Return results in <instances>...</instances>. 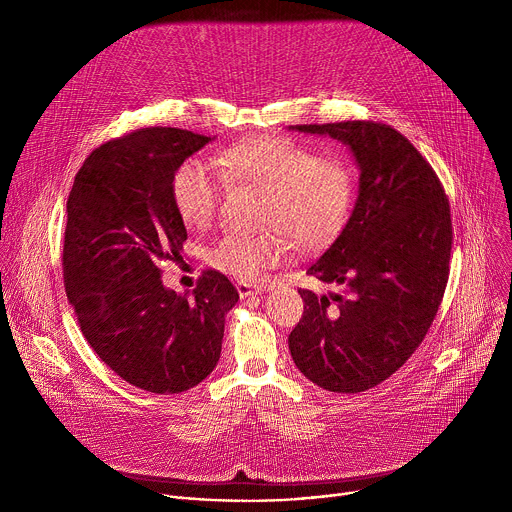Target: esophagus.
I'll use <instances>...</instances> for the list:
<instances>
[{
    "label": "esophagus",
    "instance_id": "34e87169",
    "mask_svg": "<svg viewBox=\"0 0 512 512\" xmlns=\"http://www.w3.org/2000/svg\"><path fill=\"white\" fill-rule=\"evenodd\" d=\"M237 291H239V296L245 300V298L263 294L265 289H263V287H255V285H251V283H237Z\"/></svg>",
    "mask_w": 512,
    "mask_h": 512
}]
</instances>
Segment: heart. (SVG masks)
Masks as SVG:
<instances>
[{"instance_id": "1", "label": "heart", "mask_w": 512, "mask_h": 512, "mask_svg": "<svg viewBox=\"0 0 512 512\" xmlns=\"http://www.w3.org/2000/svg\"><path fill=\"white\" fill-rule=\"evenodd\" d=\"M212 162L225 182L265 190V227L281 230L300 249L326 245L346 223L354 174L342 158L318 156L283 137H257L218 152ZM170 188L186 227L206 229L214 221L223 184L206 166L196 160L184 162L174 172ZM280 234L229 233L212 247L210 261L239 281L255 283L265 269L283 259L287 243Z\"/></svg>"}]
</instances>
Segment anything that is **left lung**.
<instances>
[{
	"mask_svg": "<svg viewBox=\"0 0 512 512\" xmlns=\"http://www.w3.org/2000/svg\"><path fill=\"white\" fill-rule=\"evenodd\" d=\"M350 150L358 196L334 243L306 269L334 287L306 302L287 342L296 367L332 393L389 379L425 338L442 304L452 253L446 192L411 141L389 125H291Z\"/></svg>",
	"mask_w": 512,
	"mask_h": 512,
	"instance_id": "1",
	"label": "left lung"
}]
</instances>
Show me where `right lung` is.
<instances>
[{
  "label": "right lung",
  "mask_w": 512,
  "mask_h": 512,
  "mask_svg": "<svg viewBox=\"0 0 512 512\" xmlns=\"http://www.w3.org/2000/svg\"><path fill=\"white\" fill-rule=\"evenodd\" d=\"M212 139L145 127L107 141L85 160L66 202L62 273L81 332L123 381L158 395L212 373L239 302L223 273L204 271L188 298L164 285L160 269L188 237L172 200L174 172Z\"/></svg>",
  "instance_id": "add662e5"
}]
</instances>
